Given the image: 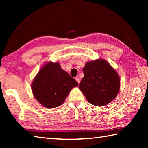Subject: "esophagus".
Wrapping results in <instances>:
<instances>
[{
	"mask_svg": "<svg viewBox=\"0 0 148 148\" xmlns=\"http://www.w3.org/2000/svg\"><path fill=\"white\" fill-rule=\"evenodd\" d=\"M76 80L77 81V82L78 83H80V82H81V79H80V78L79 77H76Z\"/></svg>",
	"mask_w": 148,
	"mask_h": 148,
	"instance_id": "1",
	"label": "esophagus"
}]
</instances>
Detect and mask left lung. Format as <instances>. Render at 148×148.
Segmentation results:
<instances>
[{
  "instance_id": "8db88e82",
  "label": "left lung",
  "mask_w": 148,
  "mask_h": 148,
  "mask_svg": "<svg viewBox=\"0 0 148 148\" xmlns=\"http://www.w3.org/2000/svg\"><path fill=\"white\" fill-rule=\"evenodd\" d=\"M83 71L84 77L79 87L90 103L103 106L116 98L120 88V78L108 62L103 59L88 62Z\"/></svg>"
}]
</instances>
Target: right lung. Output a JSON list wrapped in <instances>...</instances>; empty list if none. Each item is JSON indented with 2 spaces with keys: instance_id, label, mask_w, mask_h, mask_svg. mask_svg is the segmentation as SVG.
<instances>
[{
  "instance_id": "1",
  "label": "right lung",
  "mask_w": 148,
  "mask_h": 148,
  "mask_svg": "<svg viewBox=\"0 0 148 148\" xmlns=\"http://www.w3.org/2000/svg\"><path fill=\"white\" fill-rule=\"evenodd\" d=\"M78 83L58 62H49L40 68L32 83L34 97L47 108H55L64 102L71 90Z\"/></svg>"
}]
</instances>
